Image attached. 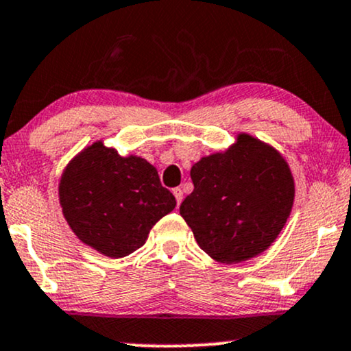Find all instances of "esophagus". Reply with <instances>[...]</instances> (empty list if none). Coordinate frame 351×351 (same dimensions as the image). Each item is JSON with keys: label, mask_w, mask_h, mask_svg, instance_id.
Masks as SVG:
<instances>
[{"label": "esophagus", "mask_w": 351, "mask_h": 351, "mask_svg": "<svg viewBox=\"0 0 351 351\" xmlns=\"http://www.w3.org/2000/svg\"><path fill=\"white\" fill-rule=\"evenodd\" d=\"M173 196H175V199H176V204H181V201H183V189L181 188H175L173 189Z\"/></svg>", "instance_id": "1"}]
</instances>
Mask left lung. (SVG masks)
I'll return each mask as SVG.
<instances>
[{
	"label": "left lung",
	"instance_id": "left-lung-1",
	"mask_svg": "<svg viewBox=\"0 0 351 351\" xmlns=\"http://www.w3.org/2000/svg\"><path fill=\"white\" fill-rule=\"evenodd\" d=\"M193 193L180 214L199 247L221 263H240L276 240L294 202V180L278 150L248 134L191 168Z\"/></svg>",
	"mask_w": 351,
	"mask_h": 351
}]
</instances>
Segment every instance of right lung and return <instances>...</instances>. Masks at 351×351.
<instances>
[{"instance_id":"1","label":"right lung","mask_w":351,"mask_h":351,"mask_svg":"<svg viewBox=\"0 0 351 351\" xmlns=\"http://www.w3.org/2000/svg\"><path fill=\"white\" fill-rule=\"evenodd\" d=\"M58 196L75 235L109 258L141 248L152 227L176 206L154 165L135 155L121 157L103 142L66 165Z\"/></svg>"}]
</instances>
